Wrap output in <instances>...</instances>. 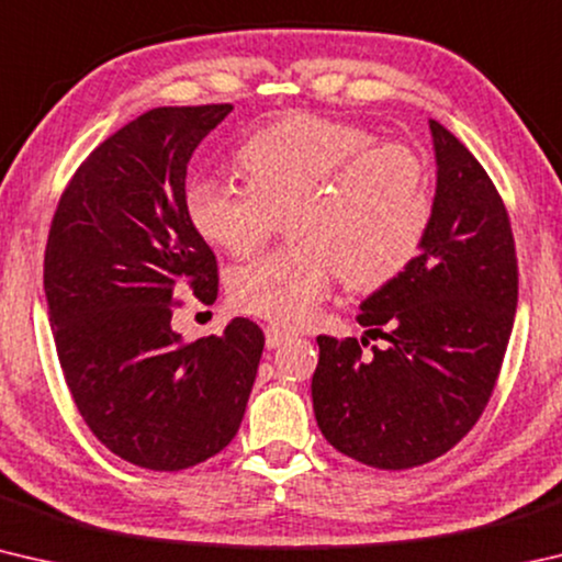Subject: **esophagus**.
Listing matches in <instances>:
<instances>
[{"label":"esophagus","mask_w":562,"mask_h":562,"mask_svg":"<svg viewBox=\"0 0 562 562\" xmlns=\"http://www.w3.org/2000/svg\"><path fill=\"white\" fill-rule=\"evenodd\" d=\"M288 337H290V331H284L280 327H274V325H270L268 329H265V345H268V349L280 347Z\"/></svg>","instance_id":"esophagus-1"}]
</instances>
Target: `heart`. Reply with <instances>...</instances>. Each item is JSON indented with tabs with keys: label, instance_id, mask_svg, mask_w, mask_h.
<instances>
[{
	"label": "heart",
	"instance_id": "1",
	"mask_svg": "<svg viewBox=\"0 0 562 562\" xmlns=\"http://www.w3.org/2000/svg\"><path fill=\"white\" fill-rule=\"evenodd\" d=\"M359 123L288 113L235 154L245 186L198 178L186 215L203 240L233 258L252 255L288 217L290 247L237 268L231 302L280 327L317 315L337 278L369 292L396 280L431 227V173L416 148L376 144Z\"/></svg>",
	"mask_w": 562,
	"mask_h": 562
}]
</instances>
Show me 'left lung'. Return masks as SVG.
<instances>
[{
  "label": "left lung",
  "instance_id": "left-lung-1",
  "mask_svg": "<svg viewBox=\"0 0 562 562\" xmlns=\"http://www.w3.org/2000/svg\"><path fill=\"white\" fill-rule=\"evenodd\" d=\"M439 183L422 252L361 302L357 322L386 339L319 335L312 404L349 459L404 471L451 451L496 389L518 304L510 217L491 176L449 128L429 121Z\"/></svg>",
  "mask_w": 562,
  "mask_h": 562
}]
</instances>
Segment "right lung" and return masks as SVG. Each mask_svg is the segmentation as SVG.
Returning <instances> with one entry per match:
<instances>
[{
	"label": "right lung",
	"mask_w": 562,
	"mask_h": 562,
	"mask_svg": "<svg viewBox=\"0 0 562 562\" xmlns=\"http://www.w3.org/2000/svg\"><path fill=\"white\" fill-rule=\"evenodd\" d=\"M231 103L160 106L76 168L44 252L56 355L91 434L123 461L180 471L240 429L265 335L237 317L186 341L170 327L190 290L217 297V260L186 215L188 160Z\"/></svg>",
	"instance_id": "add662e5"
}]
</instances>
